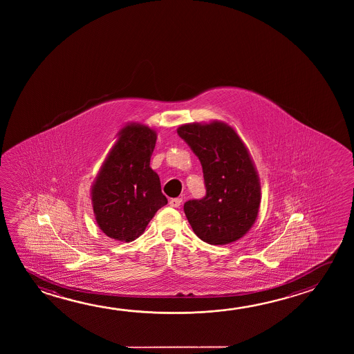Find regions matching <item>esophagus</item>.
<instances>
[{
	"label": "esophagus",
	"instance_id": "1",
	"mask_svg": "<svg viewBox=\"0 0 354 354\" xmlns=\"http://www.w3.org/2000/svg\"><path fill=\"white\" fill-rule=\"evenodd\" d=\"M181 203H183V198H171L170 201H169V205L171 206V207H175V209H178L180 205H181Z\"/></svg>",
	"mask_w": 354,
	"mask_h": 354
}]
</instances>
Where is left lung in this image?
Here are the masks:
<instances>
[{
  "mask_svg": "<svg viewBox=\"0 0 354 354\" xmlns=\"http://www.w3.org/2000/svg\"><path fill=\"white\" fill-rule=\"evenodd\" d=\"M178 134L203 165L206 195L184 205L197 237L216 245L232 243L254 225L261 206V181L250 151L225 122L186 123Z\"/></svg>",
  "mask_w": 354,
  "mask_h": 354,
  "instance_id": "8db88e82",
  "label": "left lung"
}]
</instances>
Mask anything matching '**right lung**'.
<instances>
[{
	"instance_id": "add662e5",
	"label": "right lung",
	"mask_w": 354,
	"mask_h": 354,
	"mask_svg": "<svg viewBox=\"0 0 354 354\" xmlns=\"http://www.w3.org/2000/svg\"><path fill=\"white\" fill-rule=\"evenodd\" d=\"M116 137L91 186V201L100 230L112 239L132 242L168 200L151 168L157 132L132 122Z\"/></svg>"
}]
</instances>
